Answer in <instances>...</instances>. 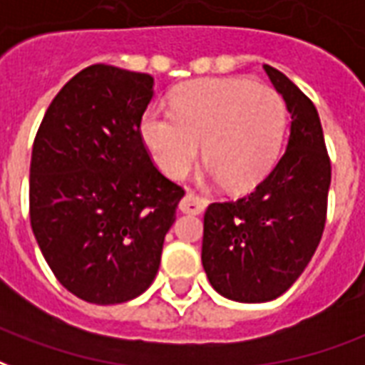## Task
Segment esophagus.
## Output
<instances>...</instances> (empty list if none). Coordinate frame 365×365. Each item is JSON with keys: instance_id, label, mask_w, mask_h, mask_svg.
Instances as JSON below:
<instances>
[{"instance_id": "1", "label": "esophagus", "mask_w": 365, "mask_h": 365, "mask_svg": "<svg viewBox=\"0 0 365 365\" xmlns=\"http://www.w3.org/2000/svg\"><path fill=\"white\" fill-rule=\"evenodd\" d=\"M205 207H207V201H205L203 197L195 195V193H191V191H187V193L183 195L182 201H180V209H182L183 212H190V215H201L205 210Z\"/></svg>"}]
</instances>
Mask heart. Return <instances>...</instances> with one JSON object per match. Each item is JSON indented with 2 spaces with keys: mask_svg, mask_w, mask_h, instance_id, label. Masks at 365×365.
Instances as JSON below:
<instances>
[{
  "mask_svg": "<svg viewBox=\"0 0 365 365\" xmlns=\"http://www.w3.org/2000/svg\"><path fill=\"white\" fill-rule=\"evenodd\" d=\"M286 121L284 102L272 88L244 79L193 81L175 91L170 112H145L141 135L172 180L187 175L203 145L210 174L226 190L250 191L279 158Z\"/></svg>",
  "mask_w": 365,
  "mask_h": 365,
  "instance_id": "heart-1",
  "label": "heart"
}]
</instances>
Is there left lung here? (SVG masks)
<instances>
[{
	"label": "left lung",
	"mask_w": 365,
	"mask_h": 365,
	"mask_svg": "<svg viewBox=\"0 0 365 365\" xmlns=\"http://www.w3.org/2000/svg\"><path fill=\"white\" fill-rule=\"evenodd\" d=\"M292 115L288 147L250 195L209 205L201 261L209 282L234 302L259 304L298 280L321 242L327 220L331 160L313 102L265 66Z\"/></svg>",
	"instance_id": "obj_1"
}]
</instances>
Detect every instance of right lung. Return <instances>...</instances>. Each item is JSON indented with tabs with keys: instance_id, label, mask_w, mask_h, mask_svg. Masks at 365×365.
Masks as SVG:
<instances>
[{
	"instance_id": "1",
	"label": "right lung",
	"mask_w": 365,
	"mask_h": 365,
	"mask_svg": "<svg viewBox=\"0 0 365 365\" xmlns=\"http://www.w3.org/2000/svg\"><path fill=\"white\" fill-rule=\"evenodd\" d=\"M153 85L147 73L86 67L56 94L32 145L34 237L56 279L98 306L153 284L185 193L143 141Z\"/></svg>"
}]
</instances>
